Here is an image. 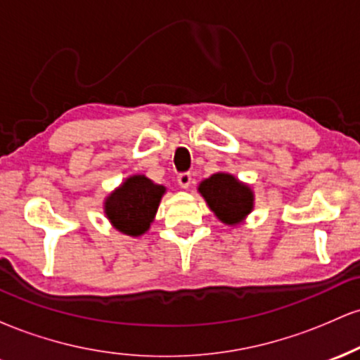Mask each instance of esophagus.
Returning <instances> with one entry per match:
<instances>
[{
    "label": "esophagus",
    "instance_id": "1",
    "mask_svg": "<svg viewBox=\"0 0 360 360\" xmlns=\"http://www.w3.org/2000/svg\"><path fill=\"white\" fill-rule=\"evenodd\" d=\"M191 179H193L191 172H179V174H177V183H179L181 188H184V189L189 188Z\"/></svg>",
    "mask_w": 360,
    "mask_h": 360
}]
</instances>
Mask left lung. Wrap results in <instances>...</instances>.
<instances>
[{"mask_svg": "<svg viewBox=\"0 0 360 360\" xmlns=\"http://www.w3.org/2000/svg\"><path fill=\"white\" fill-rule=\"evenodd\" d=\"M200 193L213 210L214 214L226 225H235L245 214L250 213L254 205V194L249 186L238 183L233 176L213 174L200 184Z\"/></svg>", "mask_w": 360, "mask_h": 360, "instance_id": "left-lung-1", "label": "left lung"}]
</instances>
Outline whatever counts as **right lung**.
<instances>
[{
  "instance_id": "obj_1",
  "label": "right lung",
  "mask_w": 360,
  "mask_h": 360,
  "mask_svg": "<svg viewBox=\"0 0 360 360\" xmlns=\"http://www.w3.org/2000/svg\"><path fill=\"white\" fill-rule=\"evenodd\" d=\"M164 191V186L154 184L146 176L128 177L106 200V214L120 232L139 237L154 220Z\"/></svg>"
}]
</instances>
